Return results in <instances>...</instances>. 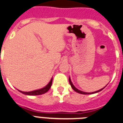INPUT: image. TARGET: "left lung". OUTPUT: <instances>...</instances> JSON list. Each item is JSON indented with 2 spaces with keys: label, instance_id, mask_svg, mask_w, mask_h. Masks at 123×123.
<instances>
[{
  "label": "left lung",
  "instance_id": "8db88e82",
  "mask_svg": "<svg viewBox=\"0 0 123 123\" xmlns=\"http://www.w3.org/2000/svg\"><path fill=\"white\" fill-rule=\"evenodd\" d=\"M68 80H69V83L70 85V86H71L72 88L73 89H74V91H75V92H78V93H80V94H94V93H97V92H99L101 91L102 89H104L105 88V87L106 86H107L108 84H107V85H106L105 86L104 88H102V89H99V90L98 91H94V92H84V91H80L78 89H77L76 87H75V86H74V85H73L72 82V81H71V79H70V77H69V78H68Z\"/></svg>",
  "mask_w": 123,
  "mask_h": 123
}]
</instances>
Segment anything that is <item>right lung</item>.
I'll return each mask as SVG.
<instances>
[{"mask_svg":"<svg viewBox=\"0 0 123 123\" xmlns=\"http://www.w3.org/2000/svg\"><path fill=\"white\" fill-rule=\"evenodd\" d=\"M52 81H53V77H52L51 79L50 80L49 82L47 84L45 87L41 88V89H37V90L32 91H29V92L22 91L19 90V89H18V91H19L20 92L23 93V94L27 95V96H37V95L43 94L46 93V92H48V90L50 89L51 86V85H52Z\"/></svg>","mask_w":123,"mask_h":123,"instance_id":"right-lung-1","label":"right lung"}]
</instances>
